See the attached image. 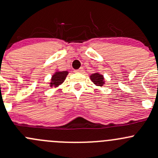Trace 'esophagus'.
Returning <instances> with one entry per match:
<instances>
[{
    "mask_svg": "<svg viewBox=\"0 0 158 158\" xmlns=\"http://www.w3.org/2000/svg\"><path fill=\"white\" fill-rule=\"evenodd\" d=\"M83 71H84L83 68L80 67L79 69H78V70H76V72H77V73H83Z\"/></svg>",
    "mask_w": 158,
    "mask_h": 158,
    "instance_id": "34e87169",
    "label": "esophagus"
}]
</instances>
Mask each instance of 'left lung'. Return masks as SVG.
I'll return each instance as SVG.
<instances>
[{
  "label": "left lung",
  "mask_w": 158,
  "mask_h": 158,
  "mask_svg": "<svg viewBox=\"0 0 158 158\" xmlns=\"http://www.w3.org/2000/svg\"><path fill=\"white\" fill-rule=\"evenodd\" d=\"M90 79L92 82L95 85L99 86V87H102L104 84H105V81H104V77L102 74L99 73H94L90 75Z\"/></svg>",
  "instance_id": "1"
}]
</instances>
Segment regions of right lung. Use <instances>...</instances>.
<instances>
[{
	"label": "right lung",
	"mask_w": 158,
	"mask_h": 158,
	"mask_svg": "<svg viewBox=\"0 0 158 158\" xmlns=\"http://www.w3.org/2000/svg\"><path fill=\"white\" fill-rule=\"evenodd\" d=\"M69 74L68 71H60L57 70L52 75L50 82V87L57 88L60 85H61L65 81L66 76Z\"/></svg>",
	"instance_id": "right-lung-1"
}]
</instances>
